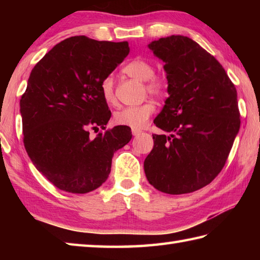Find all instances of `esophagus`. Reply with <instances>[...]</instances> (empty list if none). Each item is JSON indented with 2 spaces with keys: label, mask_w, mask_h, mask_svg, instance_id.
<instances>
[{
  "label": "esophagus",
  "mask_w": 260,
  "mask_h": 260,
  "mask_svg": "<svg viewBox=\"0 0 260 260\" xmlns=\"http://www.w3.org/2000/svg\"><path fill=\"white\" fill-rule=\"evenodd\" d=\"M132 134H133L134 136H139L141 134V131L135 129V128H132Z\"/></svg>",
  "instance_id": "1"
}]
</instances>
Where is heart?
I'll return each mask as SVG.
<instances>
[{
  "label": "heart",
  "instance_id": "1",
  "mask_svg": "<svg viewBox=\"0 0 260 260\" xmlns=\"http://www.w3.org/2000/svg\"><path fill=\"white\" fill-rule=\"evenodd\" d=\"M122 71L128 77L146 82V89L150 95L161 98L166 94V82L162 79L155 77V69L149 61L134 59L127 63ZM101 94L108 104H113L116 102L112 77H105L101 82ZM153 112H155V105L151 102H146L141 105H136V107H126L118 110L113 114V120L118 125L140 129L147 124Z\"/></svg>",
  "mask_w": 260,
  "mask_h": 260
}]
</instances>
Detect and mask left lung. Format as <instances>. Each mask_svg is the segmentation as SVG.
<instances>
[{
	"label": "left lung",
	"mask_w": 260,
	"mask_h": 260,
	"mask_svg": "<svg viewBox=\"0 0 260 260\" xmlns=\"http://www.w3.org/2000/svg\"><path fill=\"white\" fill-rule=\"evenodd\" d=\"M164 61L167 93L144 160L149 183L180 195L205 187L222 170L240 131L236 88L221 64L199 43L171 35L149 43Z\"/></svg>",
	"instance_id": "obj_1"
}]
</instances>
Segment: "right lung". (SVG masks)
Instances as JSON below:
<instances>
[{
  "mask_svg": "<svg viewBox=\"0 0 260 260\" xmlns=\"http://www.w3.org/2000/svg\"><path fill=\"white\" fill-rule=\"evenodd\" d=\"M129 54L128 42L71 37L47 52L20 100L24 146L33 165L60 190L86 193L102 186L113 153L132 139L128 126L104 129L111 111L101 82Z\"/></svg>",
  "mask_w": 260,
  "mask_h": 260,
  "instance_id": "1",
  "label": "right lung"
}]
</instances>
